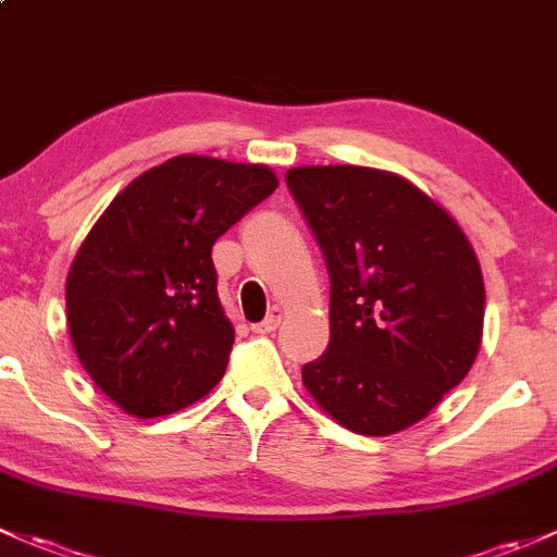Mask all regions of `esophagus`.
Instances as JSON below:
<instances>
[{"label":"esophagus","mask_w":557,"mask_h":557,"mask_svg":"<svg viewBox=\"0 0 557 557\" xmlns=\"http://www.w3.org/2000/svg\"><path fill=\"white\" fill-rule=\"evenodd\" d=\"M280 320H283V309L272 307V312H269L267 318H263L259 325H253V331H256V333H272V331H277Z\"/></svg>","instance_id":"esophagus-1"}]
</instances>
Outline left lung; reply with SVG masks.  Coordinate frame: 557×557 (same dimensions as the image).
<instances>
[{"instance_id":"1","label":"left lung","mask_w":557,"mask_h":557,"mask_svg":"<svg viewBox=\"0 0 557 557\" xmlns=\"http://www.w3.org/2000/svg\"><path fill=\"white\" fill-rule=\"evenodd\" d=\"M331 274V342L301 382L357 435L417 424L470 373L485 288L470 239L403 175L360 165L285 173Z\"/></svg>"}]
</instances>
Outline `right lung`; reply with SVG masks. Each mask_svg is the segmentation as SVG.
<instances>
[{
	"instance_id": "obj_1",
	"label": "right lung",
	"mask_w": 557,
	"mask_h": 557,
	"mask_svg": "<svg viewBox=\"0 0 557 557\" xmlns=\"http://www.w3.org/2000/svg\"><path fill=\"white\" fill-rule=\"evenodd\" d=\"M274 189L267 165L181 154L96 221L69 269L66 323L82 368L122 411L165 417L221 382L234 327L210 250Z\"/></svg>"
}]
</instances>
